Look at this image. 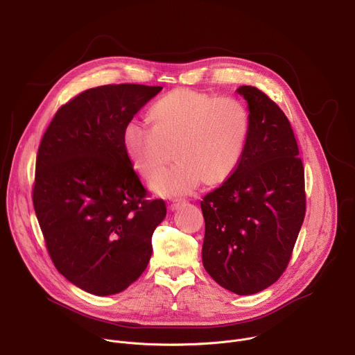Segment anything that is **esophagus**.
I'll use <instances>...</instances> for the list:
<instances>
[{
  "mask_svg": "<svg viewBox=\"0 0 355 355\" xmlns=\"http://www.w3.org/2000/svg\"><path fill=\"white\" fill-rule=\"evenodd\" d=\"M182 205H184V202H181V201H171V202H168V209H170V211H177V209H180Z\"/></svg>",
  "mask_w": 355,
  "mask_h": 355,
  "instance_id": "esophagus-1",
  "label": "esophagus"
}]
</instances>
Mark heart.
Masks as SVG:
<instances>
[{"instance_id":"b5f03b06","label":"heart","mask_w":355,"mask_h":355,"mask_svg":"<svg viewBox=\"0 0 355 355\" xmlns=\"http://www.w3.org/2000/svg\"><path fill=\"white\" fill-rule=\"evenodd\" d=\"M151 128L130 121L123 146L134 170L151 180L169 163L173 169L157 177L151 190L161 197L191 193L202 182L217 187L239 168L251 131L247 105L237 98L177 88L148 111Z\"/></svg>"}]
</instances>
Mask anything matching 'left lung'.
I'll use <instances>...</instances> for the list:
<instances>
[{
	"instance_id": "1",
	"label": "left lung",
	"mask_w": 355,
	"mask_h": 355,
	"mask_svg": "<svg viewBox=\"0 0 355 355\" xmlns=\"http://www.w3.org/2000/svg\"><path fill=\"white\" fill-rule=\"evenodd\" d=\"M237 92L251 131L239 168L201 201L202 266L223 288L251 295L288 266L305 216L304 168L286 114L255 87Z\"/></svg>"
}]
</instances>
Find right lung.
Returning <instances> with one entry per match:
<instances>
[{
	"mask_svg": "<svg viewBox=\"0 0 355 355\" xmlns=\"http://www.w3.org/2000/svg\"><path fill=\"white\" fill-rule=\"evenodd\" d=\"M161 89H87L57 111L41 139L35 216L55 268L89 294H118L138 279L167 216L162 200H146L123 146L124 127Z\"/></svg>",
	"mask_w": 355,
	"mask_h": 355,
	"instance_id": "1",
	"label": "right lung"
}]
</instances>
